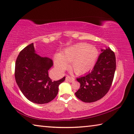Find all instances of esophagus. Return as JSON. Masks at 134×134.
Returning <instances> with one entry per match:
<instances>
[{
    "instance_id": "1",
    "label": "esophagus",
    "mask_w": 134,
    "mask_h": 134,
    "mask_svg": "<svg viewBox=\"0 0 134 134\" xmlns=\"http://www.w3.org/2000/svg\"><path fill=\"white\" fill-rule=\"evenodd\" d=\"M65 79H66V80H67V81H69V82H72L75 81V79L74 77H70L69 75H67L66 78H65Z\"/></svg>"
}]
</instances>
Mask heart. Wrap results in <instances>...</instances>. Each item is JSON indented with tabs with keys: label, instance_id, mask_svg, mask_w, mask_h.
<instances>
[{
	"label": "heart",
	"instance_id": "1",
	"mask_svg": "<svg viewBox=\"0 0 134 134\" xmlns=\"http://www.w3.org/2000/svg\"><path fill=\"white\" fill-rule=\"evenodd\" d=\"M98 52L96 48L86 43L77 44L65 49L62 54L54 55L55 66L60 71L67 67H70L77 74H83L90 70L98 57Z\"/></svg>",
	"mask_w": 134,
	"mask_h": 134
}]
</instances>
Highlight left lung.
I'll return each mask as SVG.
<instances>
[{
	"mask_svg": "<svg viewBox=\"0 0 134 134\" xmlns=\"http://www.w3.org/2000/svg\"><path fill=\"white\" fill-rule=\"evenodd\" d=\"M101 51L93 70L77 79L80 87L75 94L84 103H92L103 98L113 83L116 69L115 53L109 47Z\"/></svg>",
	"mask_w": 134,
	"mask_h": 134,
	"instance_id": "left-lung-1",
	"label": "left lung"
}]
</instances>
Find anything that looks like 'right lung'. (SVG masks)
Returning <instances> with one entry per match:
<instances>
[{"mask_svg":"<svg viewBox=\"0 0 134 134\" xmlns=\"http://www.w3.org/2000/svg\"><path fill=\"white\" fill-rule=\"evenodd\" d=\"M53 65L52 59L35 53L33 43L19 53L15 63L14 77L20 91L29 101L43 104L57 96L59 85L65 77L53 81L48 74Z\"/></svg>","mask_w":134,"mask_h":134,"instance_id":"1","label":"right lung"}]
</instances>
